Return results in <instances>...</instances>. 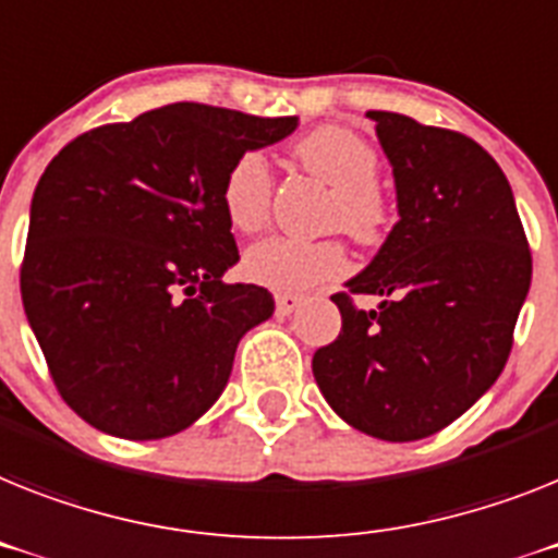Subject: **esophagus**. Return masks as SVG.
Instances as JSON below:
<instances>
[{
    "label": "esophagus",
    "instance_id": "esophagus-1",
    "mask_svg": "<svg viewBox=\"0 0 558 558\" xmlns=\"http://www.w3.org/2000/svg\"><path fill=\"white\" fill-rule=\"evenodd\" d=\"M303 303V298L301 294H278V298H275V308H278V315H292L294 308L301 306Z\"/></svg>",
    "mask_w": 558,
    "mask_h": 558
}]
</instances>
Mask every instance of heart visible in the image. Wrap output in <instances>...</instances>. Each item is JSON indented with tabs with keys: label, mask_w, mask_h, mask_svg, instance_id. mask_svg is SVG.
Returning <instances> with one entry per match:
<instances>
[{
	"label": "heart",
	"mask_w": 558,
	"mask_h": 558,
	"mask_svg": "<svg viewBox=\"0 0 558 558\" xmlns=\"http://www.w3.org/2000/svg\"><path fill=\"white\" fill-rule=\"evenodd\" d=\"M294 158L306 172L331 186L329 227H343L360 241H377L388 223V201L377 181V153L360 135L323 124L294 144ZM227 221L241 232H257L271 213V172L260 153L246 149L229 163L221 184ZM243 275L271 292H308L349 269V250L340 238L301 241L271 235L243 252Z\"/></svg>",
	"instance_id": "heart-1"
}]
</instances>
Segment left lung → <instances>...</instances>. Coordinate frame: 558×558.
Returning a JSON list of instances; mask_svg holds the SVG:
<instances>
[{"mask_svg":"<svg viewBox=\"0 0 558 558\" xmlns=\"http://www.w3.org/2000/svg\"><path fill=\"white\" fill-rule=\"evenodd\" d=\"M395 167L400 221L349 292L312 372L363 434L411 442L465 414L508 363L531 289V246L499 163L468 135L368 110ZM354 293H380L366 313Z\"/></svg>","mask_w":558,"mask_h":558,"instance_id":"8db88e82","label":"left lung"}]
</instances>
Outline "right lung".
<instances>
[{"label": "right lung", "mask_w": 558, "mask_h": 558, "mask_svg": "<svg viewBox=\"0 0 558 558\" xmlns=\"http://www.w3.org/2000/svg\"><path fill=\"white\" fill-rule=\"evenodd\" d=\"M294 128L298 116L178 101L87 130L48 163L19 287L50 377L84 423L161 439L221 397L238 340L275 312L264 287L221 280L238 264L223 175Z\"/></svg>", "instance_id": "obj_1"}]
</instances>
